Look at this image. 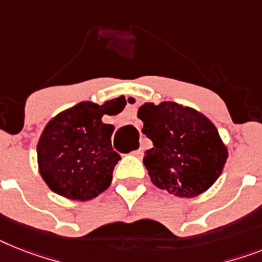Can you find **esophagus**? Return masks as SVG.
Masks as SVG:
<instances>
[{
    "mask_svg": "<svg viewBox=\"0 0 262 262\" xmlns=\"http://www.w3.org/2000/svg\"><path fill=\"white\" fill-rule=\"evenodd\" d=\"M134 155H135V157H142V154H143V148H142V147H139V148H136L135 151H134L133 152Z\"/></svg>",
    "mask_w": 262,
    "mask_h": 262,
    "instance_id": "obj_1",
    "label": "esophagus"
}]
</instances>
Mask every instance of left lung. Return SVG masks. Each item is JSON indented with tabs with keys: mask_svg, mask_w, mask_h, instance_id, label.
<instances>
[{
	"mask_svg": "<svg viewBox=\"0 0 262 262\" xmlns=\"http://www.w3.org/2000/svg\"><path fill=\"white\" fill-rule=\"evenodd\" d=\"M142 133L154 147L143 163L151 182L177 196L193 198L221 175L228 148L213 123L194 108L174 101L144 103L138 111Z\"/></svg>",
	"mask_w": 262,
	"mask_h": 262,
	"instance_id": "left-lung-1",
	"label": "left lung"
}]
</instances>
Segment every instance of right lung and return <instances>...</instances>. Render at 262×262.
Here are the masks:
<instances>
[{
	"label": "right lung",
	"mask_w": 262,
	"mask_h": 262,
	"mask_svg": "<svg viewBox=\"0 0 262 262\" xmlns=\"http://www.w3.org/2000/svg\"><path fill=\"white\" fill-rule=\"evenodd\" d=\"M112 103L81 101L45 126L37 143V162L52 191L68 200L88 201L110 187L120 155L111 143L115 127L101 118L120 112L112 110Z\"/></svg>",
	"instance_id": "1"
}]
</instances>
